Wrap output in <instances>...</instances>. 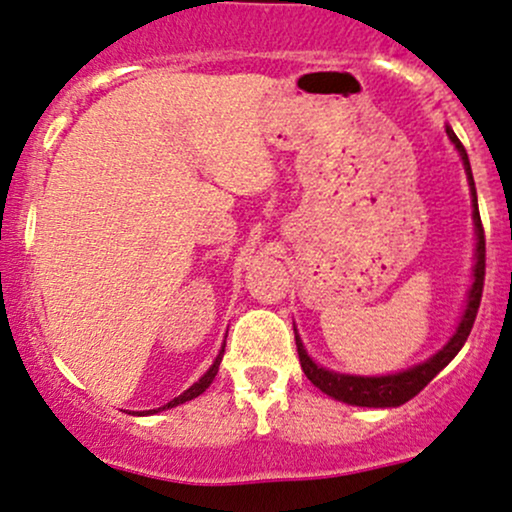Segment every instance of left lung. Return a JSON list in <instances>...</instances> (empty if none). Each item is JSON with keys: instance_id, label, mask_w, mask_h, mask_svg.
<instances>
[{"instance_id": "8db88e82", "label": "left lung", "mask_w": 512, "mask_h": 512, "mask_svg": "<svg viewBox=\"0 0 512 512\" xmlns=\"http://www.w3.org/2000/svg\"><path fill=\"white\" fill-rule=\"evenodd\" d=\"M446 133L448 138H451V143L455 145V150H458L460 157H463L467 181H470L472 205H474V212H472L474 229H477V255H474L477 257V262H474V281H472L470 295H467L465 315L460 319L458 331H455L451 341H448L439 353L429 357V360L422 362V365H415L398 374H389V377H353V374H336L331 372V369L319 367L317 362L307 355V350L303 348V341L295 336L300 367H303L305 377L310 379L319 391L326 393V396L343 400V403L348 405H360V408H396V405L408 403L410 398H415L417 393H420L424 386H427L455 355H458V350L465 346L467 336H470L474 319H477V310H479V303H482V291H484V274H486L484 226H482V217H479L477 190H474L470 159H467L465 147L458 140V135L453 133L451 126H446Z\"/></svg>"}]
</instances>
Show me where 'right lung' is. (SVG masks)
Listing matches in <instances>:
<instances>
[{"label": "right lung", "instance_id": "obj_1", "mask_svg": "<svg viewBox=\"0 0 512 512\" xmlns=\"http://www.w3.org/2000/svg\"><path fill=\"white\" fill-rule=\"evenodd\" d=\"M221 357H224V348H221V353L217 355V360H214V365L207 369V374H205V377H202L200 381H195V384H193V386H190V389H188L186 393H181V396H178V398H174V400H169V403H166V405H164V408H157V410H147V415H150V412H159V410H169V408H176V405H181V403H186V400H193V398H197V396H200V393H202V391H205L209 384H212V381H214V377H217Z\"/></svg>", "mask_w": 512, "mask_h": 512}]
</instances>
